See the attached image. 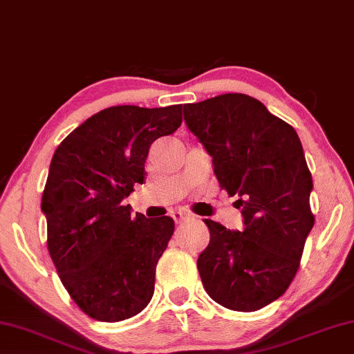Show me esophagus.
<instances>
[{
  "mask_svg": "<svg viewBox=\"0 0 354 354\" xmlns=\"http://www.w3.org/2000/svg\"><path fill=\"white\" fill-rule=\"evenodd\" d=\"M173 218H175V222L176 223H183V222H186V221H189V218H192V216L189 214V212H186V211H175L173 212Z\"/></svg>",
  "mask_w": 354,
  "mask_h": 354,
  "instance_id": "1",
  "label": "esophagus"
}]
</instances>
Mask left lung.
<instances>
[{
  "instance_id": "left-lung-1",
  "label": "left lung",
  "mask_w": 354,
  "mask_h": 354,
  "mask_svg": "<svg viewBox=\"0 0 354 354\" xmlns=\"http://www.w3.org/2000/svg\"><path fill=\"white\" fill-rule=\"evenodd\" d=\"M184 121L212 157L221 187L239 197L244 222L234 232L205 218L211 239L197 261L201 282L217 304L258 310L293 282L315 223L301 140L260 100L239 93L186 104Z\"/></svg>"
}]
</instances>
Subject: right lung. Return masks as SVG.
<instances>
[{"label":"right lung","instance_id":"right-lung-1","mask_svg":"<svg viewBox=\"0 0 354 354\" xmlns=\"http://www.w3.org/2000/svg\"><path fill=\"white\" fill-rule=\"evenodd\" d=\"M183 105H116L74 129L50 162L42 194L47 248L67 293L99 322L137 315L154 293L156 265L175 222L122 203L145 179L151 143L181 126Z\"/></svg>","mask_w":354,"mask_h":354}]
</instances>
